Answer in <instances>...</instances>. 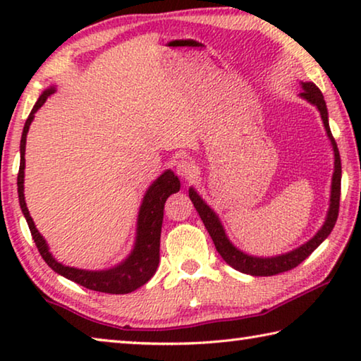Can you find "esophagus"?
Segmentation results:
<instances>
[{
    "mask_svg": "<svg viewBox=\"0 0 361 361\" xmlns=\"http://www.w3.org/2000/svg\"><path fill=\"white\" fill-rule=\"evenodd\" d=\"M175 170H176V173L181 176V178H185L188 181L194 180L195 176H197V173H199L197 166H195V164L191 161V159H188V157L180 159V161L176 162Z\"/></svg>",
    "mask_w": 361,
    "mask_h": 361,
    "instance_id": "1",
    "label": "esophagus"
}]
</instances>
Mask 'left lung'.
Here are the masks:
<instances>
[{"instance_id": "8db88e82", "label": "left lung", "mask_w": 361, "mask_h": 361, "mask_svg": "<svg viewBox=\"0 0 361 361\" xmlns=\"http://www.w3.org/2000/svg\"><path fill=\"white\" fill-rule=\"evenodd\" d=\"M301 85L304 89L301 92L302 99L319 108L323 126H325V130H326V135L329 138V142H331L333 151H334V172H333V180H331V195H329L328 215H326L325 223H323L320 231L317 232L312 239H310L309 242H305L304 245H301L299 248L293 250V252H288L285 255H279V256H272V258H259V256H252V255L243 253L239 248H235L234 245H232L231 240L228 239V235H226L223 224H221V221H219L216 213L205 204V200L194 191V188H189V199H191V202L194 204L195 210H197L200 219H202L207 231H209L212 240L216 247V252L221 255V258L228 262L229 266L237 269V271H240L243 274H250V276H255V277L276 276V274L291 271L293 267L301 264V262L307 258V256L312 253L314 250L319 247L329 234H331V231L336 224V219H338L342 170H341V156H339L338 145H336L333 133H331V130H329L326 103H325V100H323V94L320 92V89L317 87L314 82H301Z\"/></svg>"}]
</instances>
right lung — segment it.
I'll return each mask as SVG.
<instances>
[{
    "label": "right lung",
    "instance_id": "add662e5",
    "mask_svg": "<svg viewBox=\"0 0 361 361\" xmlns=\"http://www.w3.org/2000/svg\"><path fill=\"white\" fill-rule=\"evenodd\" d=\"M54 94V87L46 89L41 94L38 102L30 113L28 119L23 126L22 140H20V169L17 175V192H19V202L23 216H25L30 232L38 247L42 259L47 262V266L56 271L60 276L82 285L84 288L109 293V295H126V293L135 291L140 286H143L148 280L154 276L157 264H159V248H161V229L164 219V205L169 199L170 194L180 191V180L172 170H166L159 178L152 183L146 191L142 207L138 212L137 219V239L135 247L132 253L127 256L126 261L121 264L114 266L106 271H84V269H76L70 266H63L54 258L52 253L49 252V247L42 235L36 229L32 216L25 204V195H23V170H25V143L30 124L35 118V113L44 105L47 97Z\"/></svg>",
    "mask_w": 361,
    "mask_h": 361
}]
</instances>
